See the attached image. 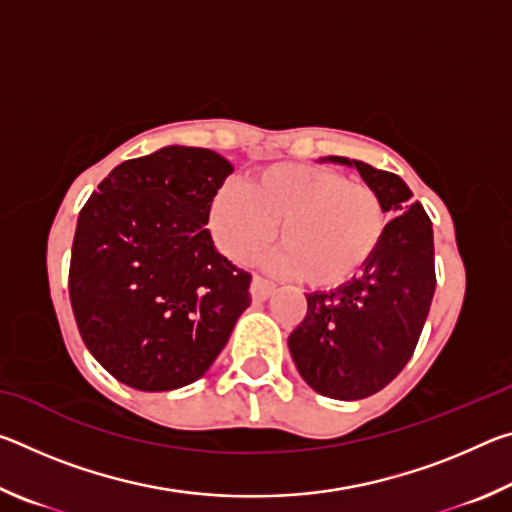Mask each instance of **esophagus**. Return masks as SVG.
<instances>
[{
  "instance_id": "34e87169",
  "label": "esophagus",
  "mask_w": 512,
  "mask_h": 512,
  "mask_svg": "<svg viewBox=\"0 0 512 512\" xmlns=\"http://www.w3.org/2000/svg\"><path fill=\"white\" fill-rule=\"evenodd\" d=\"M273 291H275V287L271 282L264 280V277H259V275H253V282H250V296H253L255 302H264Z\"/></svg>"
}]
</instances>
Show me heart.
Listing matches in <instances>:
<instances>
[{
  "mask_svg": "<svg viewBox=\"0 0 512 512\" xmlns=\"http://www.w3.org/2000/svg\"><path fill=\"white\" fill-rule=\"evenodd\" d=\"M277 228L282 246L271 264L307 287L334 289L352 280L375 253L386 210L375 189L316 164H271L244 187H221L210 205V230L235 262H246Z\"/></svg>",
  "mask_w": 512,
  "mask_h": 512,
  "instance_id": "b5f03b06",
  "label": "heart"
}]
</instances>
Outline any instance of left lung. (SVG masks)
I'll return each instance as SVG.
<instances>
[{
  "instance_id": "8db88e82",
  "label": "left lung",
  "mask_w": 512,
  "mask_h": 512,
  "mask_svg": "<svg viewBox=\"0 0 512 512\" xmlns=\"http://www.w3.org/2000/svg\"><path fill=\"white\" fill-rule=\"evenodd\" d=\"M323 162L357 169L395 216L359 277L307 293L305 320L289 336L300 377L320 395L352 402L391 384L418 345L436 291L433 230L400 176L341 155Z\"/></svg>"
}]
</instances>
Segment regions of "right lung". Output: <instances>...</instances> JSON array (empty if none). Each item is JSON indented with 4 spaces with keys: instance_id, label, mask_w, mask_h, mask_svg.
Masks as SVG:
<instances>
[{
    "instance_id": "obj_1",
    "label": "right lung",
    "mask_w": 512,
    "mask_h": 512,
    "mask_svg": "<svg viewBox=\"0 0 512 512\" xmlns=\"http://www.w3.org/2000/svg\"><path fill=\"white\" fill-rule=\"evenodd\" d=\"M232 169L210 149L164 146L121 162L81 210L69 300L85 348L121 384L201 379L250 307V275L205 228Z\"/></svg>"
}]
</instances>
